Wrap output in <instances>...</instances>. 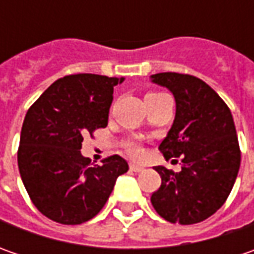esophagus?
Masks as SVG:
<instances>
[{
  "instance_id": "esophagus-1",
  "label": "esophagus",
  "mask_w": 254,
  "mask_h": 254,
  "mask_svg": "<svg viewBox=\"0 0 254 254\" xmlns=\"http://www.w3.org/2000/svg\"><path fill=\"white\" fill-rule=\"evenodd\" d=\"M130 170L134 171V172H141V171H144V167L137 165V164H131V165H130Z\"/></svg>"
}]
</instances>
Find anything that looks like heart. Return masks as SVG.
I'll use <instances>...</instances> for the list:
<instances>
[{"label": "heart", "instance_id": "obj_1", "mask_svg": "<svg viewBox=\"0 0 254 254\" xmlns=\"http://www.w3.org/2000/svg\"><path fill=\"white\" fill-rule=\"evenodd\" d=\"M158 94H162V93H150V94H147V96H158ZM128 152H130L131 155H137V154L140 152V148H138L135 144H130V145H128Z\"/></svg>", "mask_w": 254, "mask_h": 254}]
</instances>
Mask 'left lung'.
I'll return each instance as SVG.
<instances>
[{"mask_svg":"<svg viewBox=\"0 0 254 254\" xmlns=\"http://www.w3.org/2000/svg\"><path fill=\"white\" fill-rule=\"evenodd\" d=\"M150 79L175 99V119L158 148L165 160L181 157L177 174L154 167L161 187L151 195V203L171 223H198L225 203L239 172L233 117L219 94L195 76L167 72Z\"/></svg>","mask_w":254,"mask_h":254,"instance_id":"8db88e82","label":"left lung"}]
</instances>
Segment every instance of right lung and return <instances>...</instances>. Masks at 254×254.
<instances>
[{"instance_id": "obj_1", "label": "right lung", "mask_w": 254, "mask_h": 254, "mask_svg": "<svg viewBox=\"0 0 254 254\" xmlns=\"http://www.w3.org/2000/svg\"><path fill=\"white\" fill-rule=\"evenodd\" d=\"M124 77L79 73L58 79L25 116L18 168L29 198L46 218L80 225L94 218L128 171L120 155L93 165L80 148L84 134L104 128L114 86Z\"/></svg>"}]
</instances>
